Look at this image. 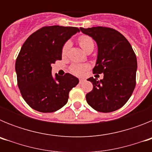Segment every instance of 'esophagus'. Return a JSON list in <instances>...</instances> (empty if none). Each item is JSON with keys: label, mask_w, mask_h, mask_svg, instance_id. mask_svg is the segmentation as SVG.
Listing matches in <instances>:
<instances>
[{"label": "esophagus", "mask_w": 152, "mask_h": 152, "mask_svg": "<svg viewBox=\"0 0 152 152\" xmlns=\"http://www.w3.org/2000/svg\"><path fill=\"white\" fill-rule=\"evenodd\" d=\"M84 78H80L79 79V83H80V84H82V83H84Z\"/></svg>", "instance_id": "1"}]
</instances>
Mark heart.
I'll return each mask as SVG.
<instances>
[{
	"mask_svg": "<svg viewBox=\"0 0 152 152\" xmlns=\"http://www.w3.org/2000/svg\"><path fill=\"white\" fill-rule=\"evenodd\" d=\"M79 44H80V47L82 48L83 50H84L85 52L88 50V49H91V48H94V40L92 39L91 37L88 36H86V35H83V36H80L78 39ZM70 47V42H67L64 43V45L62 47V50H61V53H62L63 56L66 54L67 52H68V49ZM88 68V67L86 65H81V64H75L73 65H72L70 70L71 72L74 74V75H80L84 73V72L86 69Z\"/></svg>",
	"mask_w": 152,
	"mask_h": 152,
	"instance_id": "1",
	"label": "heart"
}]
</instances>
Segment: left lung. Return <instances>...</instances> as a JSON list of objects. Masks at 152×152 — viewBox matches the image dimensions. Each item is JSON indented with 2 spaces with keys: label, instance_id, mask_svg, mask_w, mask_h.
Here are the masks:
<instances>
[{
  "label": "left lung",
  "instance_id": "1",
  "mask_svg": "<svg viewBox=\"0 0 152 152\" xmlns=\"http://www.w3.org/2000/svg\"><path fill=\"white\" fill-rule=\"evenodd\" d=\"M97 45V58L93 69L94 74H103L97 80L90 77L93 90L86 94L88 103L95 110L110 113L121 108L128 101L135 87L137 59L129 41L112 28L80 27Z\"/></svg>",
  "mask_w": 152,
  "mask_h": 152
}]
</instances>
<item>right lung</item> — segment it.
<instances>
[{"mask_svg":"<svg viewBox=\"0 0 152 152\" xmlns=\"http://www.w3.org/2000/svg\"><path fill=\"white\" fill-rule=\"evenodd\" d=\"M80 32L73 26H51L28 37L16 60L17 84L28 105L42 113H52L67 103L70 91L79 82L69 73L52 75L51 64L61 60L64 43Z\"/></svg>","mask_w":152,"mask_h":152,"instance_id":"add662e5","label":"right lung"}]
</instances>
